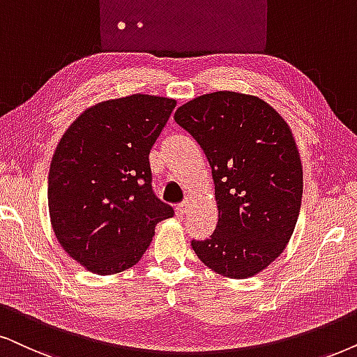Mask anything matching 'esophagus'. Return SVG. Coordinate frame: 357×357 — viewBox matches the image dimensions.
Wrapping results in <instances>:
<instances>
[{"mask_svg": "<svg viewBox=\"0 0 357 357\" xmlns=\"http://www.w3.org/2000/svg\"><path fill=\"white\" fill-rule=\"evenodd\" d=\"M188 211H189V201H184L181 204L176 206V214L178 215H184Z\"/></svg>", "mask_w": 357, "mask_h": 357, "instance_id": "1", "label": "esophagus"}]
</instances>
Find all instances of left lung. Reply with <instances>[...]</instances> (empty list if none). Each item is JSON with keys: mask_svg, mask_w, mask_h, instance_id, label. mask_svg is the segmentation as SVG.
<instances>
[{"mask_svg": "<svg viewBox=\"0 0 357 357\" xmlns=\"http://www.w3.org/2000/svg\"><path fill=\"white\" fill-rule=\"evenodd\" d=\"M174 121L206 153L219 220L192 250L227 278H249L285 250L303 196V168L290 126L267 102L231 90L206 93Z\"/></svg>", "mask_w": 357, "mask_h": 357, "instance_id": "left-lung-1", "label": "left lung"}]
</instances>
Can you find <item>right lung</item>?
I'll return each mask as SVG.
<instances>
[{"mask_svg":"<svg viewBox=\"0 0 357 357\" xmlns=\"http://www.w3.org/2000/svg\"><path fill=\"white\" fill-rule=\"evenodd\" d=\"M174 98L133 93L87 108L54 151L47 181L51 224L61 247L89 272L114 275L145 254L173 207L151 189V146Z\"/></svg>","mask_w":357,"mask_h":357,"instance_id":"1","label":"right lung"}]
</instances>
